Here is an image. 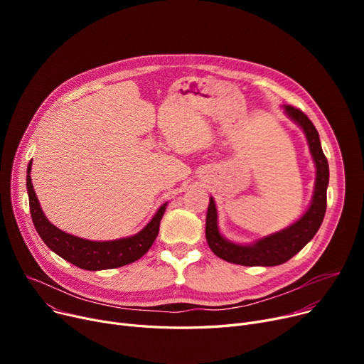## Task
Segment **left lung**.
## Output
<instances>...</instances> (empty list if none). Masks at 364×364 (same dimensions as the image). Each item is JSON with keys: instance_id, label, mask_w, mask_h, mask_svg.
I'll use <instances>...</instances> for the list:
<instances>
[{"instance_id": "8db88e82", "label": "left lung", "mask_w": 364, "mask_h": 364, "mask_svg": "<svg viewBox=\"0 0 364 364\" xmlns=\"http://www.w3.org/2000/svg\"><path fill=\"white\" fill-rule=\"evenodd\" d=\"M288 117L296 122L307 137L313 161L316 164V184L311 205L305 214L288 228L265 236L252 245H237L221 236L218 230V215L214 199H209L208 214H206V242L211 251L233 264L255 267H273L289 261L295 254H298L302 247L307 245L321 225L326 213V190L329 184V164L321 150L318 132L307 114L294 106H283Z\"/></svg>"}]
</instances>
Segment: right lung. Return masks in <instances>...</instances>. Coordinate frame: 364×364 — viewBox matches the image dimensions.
I'll use <instances>...</instances> for the list:
<instances>
[{"instance_id":"1","label":"right lung","mask_w":364,"mask_h":364,"mask_svg":"<svg viewBox=\"0 0 364 364\" xmlns=\"http://www.w3.org/2000/svg\"><path fill=\"white\" fill-rule=\"evenodd\" d=\"M31 166L32 161L29 162L26 171V188L29 196L31 217L38 235H40V237L53 252L69 261L70 264L80 267V269L97 272L118 269V267L131 264L141 258L150 250V246L159 233V225L166 209V203L158 209V213L153 215L150 223L137 235L107 242H92L81 239L78 236L62 232L60 228H57L47 220L32 186Z\"/></svg>"}]
</instances>
